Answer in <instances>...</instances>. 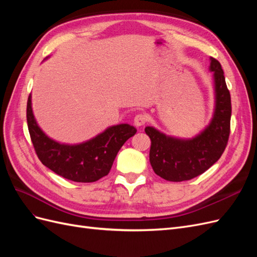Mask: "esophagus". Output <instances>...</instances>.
Returning a JSON list of instances; mask_svg holds the SVG:
<instances>
[{
    "instance_id": "esophagus-1",
    "label": "esophagus",
    "mask_w": 257,
    "mask_h": 257,
    "mask_svg": "<svg viewBox=\"0 0 257 257\" xmlns=\"http://www.w3.org/2000/svg\"><path fill=\"white\" fill-rule=\"evenodd\" d=\"M147 122V115L144 113H138L134 118V124L136 126H143Z\"/></svg>"
}]
</instances>
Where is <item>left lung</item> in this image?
Here are the masks:
<instances>
[{"label":"left lung","mask_w":257,"mask_h":257,"mask_svg":"<svg viewBox=\"0 0 257 257\" xmlns=\"http://www.w3.org/2000/svg\"><path fill=\"white\" fill-rule=\"evenodd\" d=\"M213 72L215 107L209 125L191 139L167 136L152 126L145 128L151 139L150 163L154 173L167 181L191 180L221 158L230 133L231 103L220 62L210 58Z\"/></svg>","instance_id":"8db88e82"}]
</instances>
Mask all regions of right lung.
Masks as SVG:
<instances>
[{
    "label": "right lung",
    "mask_w": 257,
    "mask_h": 257,
    "mask_svg": "<svg viewBox=\"0 0 257 257\" xmlns=\"http://www.w3.org/2000/svg\"><path fill=\"white\" fill-rule=\"evenodd\" d=\"M27 121L38 159L57 175L75 182H94L107 176L121 147L137 132L130 124H118L88 142L78 145L60 144L38 126L31 94L27 104Z\"/></svg>",
    "instance_id": "1"
}]
</instances>
